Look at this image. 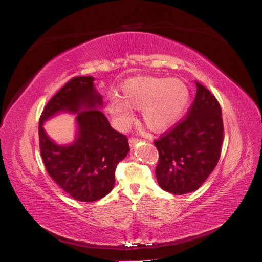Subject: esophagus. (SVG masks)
Wrapping results in <instances>:
<instances>
[{
  "label": "esophagus",
  "instance_id": "34e87169",
  "mask_svg": "<svg viewBox=\"0 0 262 262\" xmlns=\"http://www.w3.org/2000/svg\"><path fill=\"white\" fill-rule=\"evenodd\" d=\"M139 142V139H134V138H131L130 140H129V144H130V146L131 147H133L134 145H136L137 143Z\"/></svg>",
  "mask_w": 262,
  "mask_h": 262
}]
</instances>
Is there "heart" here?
I'll return each mask as SVG.
<instances>
[{
  "mask_svg": "<svg viewBox=\"0 0 262 262\" xmlns=\"http://www.w3.org/2000/svg\"><path fill=\"white\" fill-rule=\"evenodd\" d=\"M120 96L113 95L107 110L116 122L125 128L134 119L133 109L141 110L148 129L162 132L170 129L184 116L190 94L179 78L138 76L126 80L120 87Z\"/></svg>",
  "mask_w": 262,
  "mask_h": 262,
  "instance_id": "heart-1",
  "label": "heart"
}]
</instances>
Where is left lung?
I'll return each instance as SVG.
<instances>
[{"mask_svg":"<svg viewBox=\"0 0 262 262\" xmlns=\"http://www.w3.org/2000/svg\"><path fill=\"white\" fill-rule=\"evenodd\" d=\"M196 94L188 117L155 141L160 187L172 194L199 189L215 168L223 142V119L216 98L195 81Z\"/></svg>","mask_w":262,"mask_h":262,"instance_id":"left-lung-1","label":"left lung"}]
</instances>
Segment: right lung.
<instances>
[{"mask_svg":"<svg viewBox=\"0 0 262 262\" xmlns=\"http://www.w3.org/2000/svg\"><path fill=\"white\" fill-rule=\"evenodd\" d=\"M95 77L77 76L49 100L39 121L40 153L47 171L75 200L94 202L115 186L119 162L130 153L128 139L114 130L102 114V96ZM60 113L76 115V137L59 145L45 132L46 121Z\"/></svg>","mask_w":262,"mask_h":262,"instance_id":"add662e5","label":"right lung"}]
</instances>
